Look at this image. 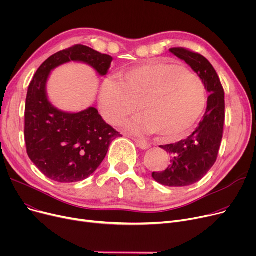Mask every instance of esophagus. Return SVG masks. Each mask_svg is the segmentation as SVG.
I'll return each mask as SVG.
<instances>
[{
  "label": "esophagus",
  "mask_w": 256,
  "mask_h": 256,
  "mask_svg": "<svg viewBox=\"0 0 256 256\" xmlns=\"http://www.w3.org/2000/svg\"><path fill=\"white\" fill-rule=\"evenodd\" d=\"M134 141L136 142L137 146L140 147L141 150H148L150 147V144L147 142L145 139H142V138H134Z\"/></svg>",
  "instance_id": "esophagus-1"
}]
</instances>
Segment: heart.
Here are the masks:
<instances>
[{
    "mask_svg": "<svg viewBox=\"0 0 256 256\" xmlns=\"http://www.w3.org/2000/svg\"><path fill=\"white\" fill-rule=\"evenodd\" d=\"M140 104L144 117L126 121L124 128L156 132L163 139L176 140L188 134L204 113L206 90L202 80L184 67L160 62L121 70L100 88V111L111 124L136 114Z\"/></svg>",
    "mask_w": 256,
    "mask_h": 256,
    "instance_id": "obj_1",
    "label": "heart"
}]
</instances>
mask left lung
I'll use <instances>...</instances> for the list:
<instances>
[{
    "label": "left lung",
    "mask_w": 256,
    "mask_h": 256,
    "mask_svg": "<svg viewBox=\"0 0 256 256\" xmlns=\"http://www.w3.org/2000/svg\"><path fill=\"white\" fill-rule=\"evenodd\" d=\"M169 52L191 66L208 92L206 111L196 130L184 140L160 145L171 156V164L163 171L152 172L154 180L160 184L186 186L199 182L217 160L225 119L224 90L206 58L182 48H173Z\"/></svg>",
    "instance_id": "8db88e82"
}]
</instances>
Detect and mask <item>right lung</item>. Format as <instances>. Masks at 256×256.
<instances>
[{
  "label": "right lung",
  "mask_w": 256,
  "mask_h": 256,
  "mask_svg": "<svg viewBox=\"0 0 256 256\" xmlns=\"http://www.w3.org/2000/svg\"><path fill=\"white\" fill-rule=\"evenodd\" d=\"M112 60L109 55L78 44L54 54L34 74L26 98L24 141L30 160L50 180H86L102 164L112 141L121 136L96 108L76 113L57 109L46 91L50 72L65 63L80 62L104 76Z\"/></svg>",
  "instance_id": "right-lung-1"
}]
</instances>
